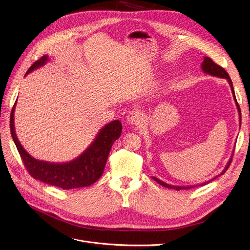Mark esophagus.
<instances>
[{
    "instance_id": "1",
    "label": "esophagus",
    "mask_w": 250,
    "mask_h": 250,
    "mask_svg": "<svg viewBox=\"0 0 250 250\" xmlns=\"http://www.w3.org/2000/svg\"><path fill=\"white\" fill-rule=\"evenodd\" d=\"M142 121H143V116L141 112H139L138 110L129 111L126 116V122L130 125H138L142 123Z\"/></svg>"
}]
</instances>
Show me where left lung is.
<instances>
[{
	"instance_id": "8db88e82",
	"label": "left lung",
	"mask_w": 250,
	"mask_h": 250,
	"mask_svg": "<svg viewBox=\"0 0 250 250\" xmlns=\"http://www.w3.org/2000/svg\"><path fill=\"white\" fill-rule=\"evenodd\" d=\"M201 68H202L203 72H204V73H206V74H209V75H211V76H215V77H219V78H224V79H226V80L228 81L229 85H230V87H231L232 95H233L234 102H235L236 106H237V109H238V114H239V125H241V111H240L239 105H238L237 101H236V96H235L234 89H233V84H232V81H231V79H230V77H229L228 73L225 71V69H224V68H222L221 66H219V65L216 64L215 62H213V60H212L211 58H209V57H204V60H203L202 65H201ZM232 157H233V153H232V155H231V157H230L229 161L227 162V165L225 166L224 170H223L219 175L215 176L214 178H212V179H211V180H209V181H206V182H204V183H201V184H197V185H189V186H174V185L167 184V183H165V182L161 181L160 179H158V178H156V177H152V178H153L157 183H159L160 185H162V186H164V187H166V188H169V189H175V190H177V191L184 190V189H185V190H187V189H192V188L199 187V186H204V185L208 184V183H210L211 181L215 180L216 178H218L219 176L223 175V174L226 172V170L229 168V166H230V164H231Z\"/></svg>"
}]
</instances>
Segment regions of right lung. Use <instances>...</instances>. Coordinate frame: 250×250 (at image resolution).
Instances as JSON below:
<instances>
[{"instance_id":"obj_1","label":"right lung","mask_w":250,"mask_h":250,"mask_svg":"<svg viewBox=\"0 0 250 250\" xmlns=\"http://www.w3.org/2000/svg\"><path fill=\"white\" fill-rule=\"evenodd\" d=\"M49 57L44 55L26 72L25 76L45 65ZM17 101L12 108L10 127L13 141L29 174L45 184L63 190L88 187L102 177L112 144L122 135V124L119 120L110 122L98 131L89 146L76 159L66 163H50L33 158L17 138L14 125V112Z\"/></svg>"}]
</instances>
